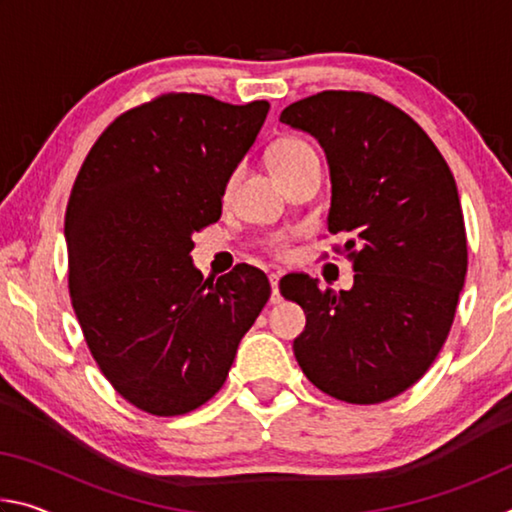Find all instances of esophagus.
Here are the masks:
<instances>
[{
	"label": "esophagus",
	"mask_w": 512,
	"mask_h": 512,
	"mask_svg": "<svg viewBox=\"0 0 512 512\" xmlns=\"http://www.w3.org/2000/svg\"><path fill=\"white\" fill-rule=\"evenodd\" d=\"M268 280H271V289H273L271 302H273V305H277V302L282 300V296H280V273H271V275H268Z\"/></svg>",
	"instance_id": "1"
}]
</instances>
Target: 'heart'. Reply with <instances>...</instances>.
<instances>
[{
    "instance_id": "b5f03b06",
    "label": "heart",
    "mask_w": 512,
    "mask_h": 512,
    "mask_svg": "<svg viewBox=\"0 0 512 512\" xmlns=\"http://www.w3.org/2000/svg\"><path fill=\"white\" fill-rule=\"evenodd\" d=\"M309 153H316L305 140H298V137H284V140L275 142L271 153H268V162H271L273 169H280V167H287V164L300 160L302 155H309ZM271 248L275 253H282L284 248H287V239L284 237H277L273 239Z\"/></svg>"
}]
</instances>
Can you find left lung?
Returning <instances> with one entry per match:
<instances>
[{"label": "left lung", "instance_id": "8db88e82", "mask_svg": "<svg viewBox=\"0 0 512 512\" xmlns=\"http://www.w3.org/2000/svg\"><path fill=\"white\" fill-rule=\"evenodd\" d=\"M314 135L332 178L327 228L354 268L350 291L284 275V298L305 309L293 352L320 391L379 404L411 388L447 339L467 273L456 180L429 135L393 103L325 90L282 110Z\"/></svg>", "mask_w": 512, "mask_h": 512}]
</instances>
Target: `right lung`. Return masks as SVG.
I'll use <instances>...</instances> for the list:
<instances>
[{"label":"right lung","mask_w":512,"mask_h":512,"mask_svg":"<svg viewBox=\"0 0 512 512\" xmlns=\"http://www.w3.org/2000/svg\"><path fill=\"white\" fill-rule=\"evenodd\" d=\"M171 92L119 115L69 194V296L112 388L151 415H183L219 393L271 284L239 264L203 280L194 232L221 219L225 185L268 115Z\"/></svg>","instance_id":"add662e5"}]
</instances>
